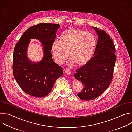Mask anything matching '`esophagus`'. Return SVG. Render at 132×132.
<instances>
[{
    "label": "esophagus",
    "instance_id": "1",
    "mask_svg": "<svg viewBox=\"0 0 132 132\" xmlns=\"http://www.w3.org/2000/svg\"><path fill=\"white\" fill-rule=\"evenodd\" d=\"M64 70H65V72L67 74H68V75L71 74V70H70V69H68V68H66V69H64Z\"/></svg>",
    "mask_w": 132,
    "mask_h": 132
}]
</instances>
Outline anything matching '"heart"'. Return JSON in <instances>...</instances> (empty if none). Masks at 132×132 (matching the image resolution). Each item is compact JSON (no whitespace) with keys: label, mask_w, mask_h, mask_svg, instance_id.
I'll return each instance as SVG.
<instances>
[{"label":"heart","mask_w":132,"mask_h":132,"mask_svg":"<svg viewBox=\"0 0 132 132\" xmlns=\"http://www.w3.org/2000/svg\"><path fill=\"white\" fill-rule=\"evenodd\" d=\"M94 35L79 29H69L63 32L60 41H55L52 45V52L56 62L64 63L68 56L70 63L82 65L91 58L96 46Z\"/></svg>","instance_id":"obj_1"}]
</instances>
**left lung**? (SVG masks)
Instances as JSON below:
<instances>
[{
	"instance_id": "obj_1",
	"label": "left lung",
	"mask_w": 132,
	"mask_h": 132,
	"mask_svg": "<svg viewBox=\"0 0 132 132\" xmlns=\"http://www.w3.org/2000/svg\"><path fill=\"white\" fill-rule=\"evenodd\" d=\"M93 28L98 35L93 56L74 74L75 78L83 84L82 91L77 95L84 100L97 98L108 88L113 78L116 62V47L110 37L104 31Z\"/></svg>"
}]
</instances>
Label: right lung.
<instances>
[{
    "label": "right lung",
    "instance_id": "1",
    "mask_svg": "<svg viewBox=\"0 0 132 132\" xmlns=\"http://www.w3.org/2000/svg\"><path fill=\"white\" fill-rule=\"evenodd\" d=\"M60 26L39 23L29 28L15 45L13 55V73L14 79L27 94L35 97H44L50 93L54 84L63 74V68L52 59V45ZM39 39L44 46V56L37 63L27 58L26 52L30 40Z\"/></svg>",
    "mask_w": 132,
    "mask_h": 132
}]
</instances>
